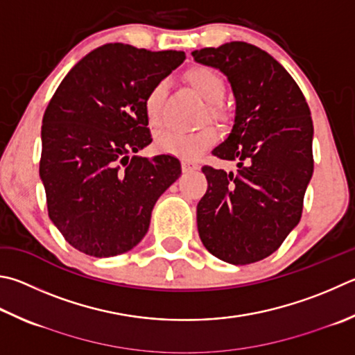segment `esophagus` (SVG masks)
<instances>
[{"mask_svg":"<svg viewBox=\"0 0 355 355\" xmlns=\"http://www.w3.org/2000/svg\"><path fill=\"white\" fill-rule=\"evenodd\" d=\"M182 169H183V172H194V171L198 169V167H197V164L192 163V161L183 159L182 161Z\"/></svg>","mask_w":355,"mask_h":355,"instance_id":"obj_1","label":"esophagus"}]
</instances>
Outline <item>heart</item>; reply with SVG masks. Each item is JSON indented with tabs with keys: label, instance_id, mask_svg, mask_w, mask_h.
Instances as JSON below:
<instances>
[{
	"label": "heart",
	"instance_id": "heart-1",
	"mask_svg": "<svg viewBox=\"0 0 355 355\" xmlns=\"http://www.w3.org/2000/svg\"><path fill=\"white\" fill-rule=\"evenodd\" d=\"M186 80L196 89L200 98L206 104H209V113L216 116L214 104L220 102L225 94V82L222 76L208 67H192L186 73ZM164 82H158L157 85L146 96L144 108L152 125L158 127L161 124L159 104L164 93ZM217 135L212 128H202L194 133L182 132H163L157 138V150L167 155H175L183 159H197L205 150L216 143Z\"/></svg>",
	"mask_w": 355,
	"mask_h": 355
}]
</instances>
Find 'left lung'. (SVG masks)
Instances as JSON below:
<instances>
[{"label":"left lung","mask_w":355,"mask_h":355,"mask_svg":"<svg viewBox=\"0 0 355 355\" xmlns=\"http://www.w3.org/2000/svg\"><path fill=\"white\" fill-rule=\"evenodd\" d=\"M192 57L227 76L233 128L212 155L239 161L236 172L202 167L208 191L197 205L198 236L218 259L253 263L275 253L301 218L313 173L311 110L286 68L253 44L231 42Z\"/></svg>","instance_id":"8db88e82"}]
</instances>
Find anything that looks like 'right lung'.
I'll use <instances>...</instances> for the list:
<instances>
[{
	"instance_id": "1",
	"label": "right lung",
	"mask_w": 355,
	"mask_h": 355,
	"mask_svg": "<svg viewBox=\"0 0 355 355\" xmlns=\"http://www.w3.org/2000/svg\"><path fill=\"white\" fill-rule=\"evenodd\" d=\"M186 59L182 51L107 43L71 68L42 125L48 214L69 245L94 257L143 241L159 196L182 175L175 157H138L152 143L144 101Z\"/></svg>"
}]
</instances>
